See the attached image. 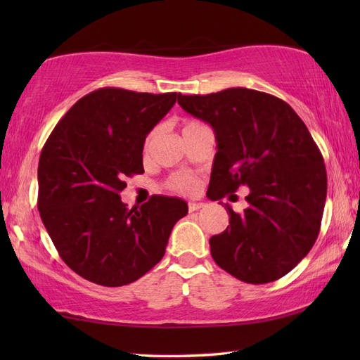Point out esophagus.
Wrapping results in <instances>:
<instances>
[{
	"label": "esophagus",
	"instance_id": "34e87169",
	"mask_svg": "<svg viewBox=\"0 0 360 360\" xmlns=\"http://www.w3.org/2000/svg\"><path fill=\"white\" fill-rule=\"evenodd\" d=\"M205 204H202V202H188V212H196V210H200V209H202Z\"/></svg>",
	"mask_w": 360,
	"mask_h": 360
}]
</instances>
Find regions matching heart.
Instances as JSON below:
<instances>
[{"mask_svg": "<svg viewBox=\"0 0 360 360\" xmlns=\"http://www.w3.org/2000/svg\"><path fill=\"white\" fill-rule=\"evenodd\" d=\"M198 125H201V124H198V122H187L184 128H182V131H187V129L195 128ZM156 134H158V128L151 129V131L147 134V137H145V142H143V151L145 153L150 150ZM198 184H200V182H198V178L193 174H190V173H174L167 179L165 187L168 190H172V192H174V193L193 195L198 190Z\"/></svg>", "mask_w": 360, "mask_h": 360, "instance_id": "heart-1", "label": "heart"}]
</instances>
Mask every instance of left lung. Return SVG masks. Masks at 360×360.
<instances>
[{
  "mask_svg": "<svg viewBox=\"0 0 360 360\" xmlns=\"http://www.w3.org/2000/svg\"><path fill=\"white\" fill-rule=\"evenodd\" d=\"M178 103L215 133L210 200L249 187L243 213L224 204L231 221L210 238L213 259L252 285L281 278L314 246L325 209L326 168L307 125L281 98L248 88Z\"/></svg>",
  "mask_w": 360,
  "mask_h": 360,
  "instance_id": "obj_1",
  "label": "left lung"
}]
</instances>
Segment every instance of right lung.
<instances>
[{
	"label": "right lung",
	"mask_w": 360,
	"mask_h": 360,
	"mask_svg": "<svg viewBox=\"0 0 360 360\" xmlns=\"http://www.w3.org/2000/svg\"><path fill=\"white\" fill-rule=\"evenodd\" d=\"M178 93L101 88L75 102L46 141L38 162V210L71 269L116 288L141 278L165 254L173 226L187 215L179 198L151 196L128 209L125 178L143 173L145 137Z\"/></svg>",
	"instance_id": "1"
}]
</instances>
